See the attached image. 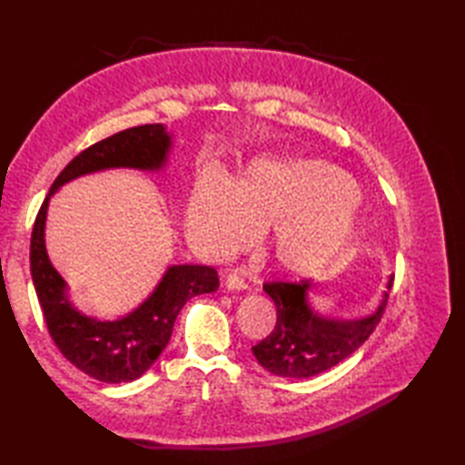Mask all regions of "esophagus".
I'll use <instances>...</instances> for the list:
<instances>
[{"mask_svg": "<svg viewBox=\"0 0 465 465\" xmlns=\"http://www.w3.org/2000/svg\"><path fill=\"white\" fill-rule=\"evenodd\" d=\"M225 288L232 292H242V290H248V283H245L243 275L240 272H230L225 278Z\"/></svg>", "mask_w": 465, "mask_h": 465, "instance_id": "1", "label": "esophagus"}]
</instances>
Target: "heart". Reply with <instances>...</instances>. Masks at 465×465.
I'll use <instances>...</instances> for the list:
<instances>
[{
  "label": "heart",
  "instance_id": "1",
  "mask_svg": "<svg viewBox=\"0 0 465 465\" xmlns=\"http://www.w3.org/2000/svg\"><path fill=\"white\" fill-rule=\"evenodd\" d=\"M187 232L212 258L238 252L253 232H268V258L288 273H312L338 260L358 238L361 197L338 167L323 162L258 160L230 190H197Z\"/></svg>",
  "mask_w": 465,
  "mask_h": 465
}]
</instances>
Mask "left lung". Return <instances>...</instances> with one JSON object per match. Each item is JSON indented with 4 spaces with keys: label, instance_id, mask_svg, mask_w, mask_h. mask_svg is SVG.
<instances>
[{
    "label": "left lung",
    "instance_id": "obj_1",
    "mask_svg": "<svg viewBox=\"0 0 465 465\" xmlns=\"http://www.w3.org/2000/svg\"><path fill=\"white\" fill-rule=\"evenodd\" d=\"M393 278L388 282L391 290ZM312 283L303 282H272L263 290L278 308V322L268 338L255 343L252 351L262 368L280 378H312L361 348L380 323L390 293L373 313L360 320H335L320 315L308 302Z\"/></svg>",
    "mask_w": 465,
    "mask_h": 465
}]
</instances>
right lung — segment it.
Returning <instances> with one entry per match:
<instances>
[{
    "label": "right lung",
    "mask_w": 465,
    "mask_h": 465,
    "mask_svg": "<svg viewBox=\"0 0 465 465\" xmlns=\"http://www.w3.org/2000/svg\"><path fill=\"white\" fill-rule=\"evenodd\" d=\"M170 150L172 135L163 124L130 127L90 145L57 175L34 223L29 263L47 331L67 361L105 383L142 378L165 350L177 313L185 302L193 295L215 292L220 288V278L210 265H170L155 290L134 312L114 322L90 318L69 302L67 283L47 258V205L64 183L87 173L114 167H132L142 172L162 170Z\"/></svg>",
    "instance_id": "right-lung-1"
}]
</instances>
